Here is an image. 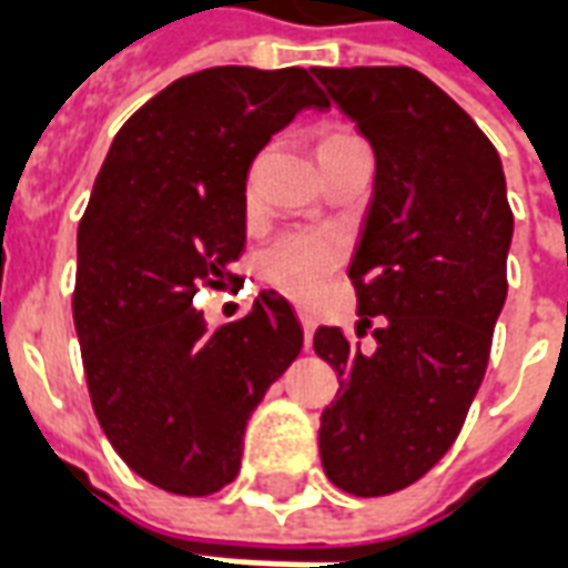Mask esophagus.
I'll return each instance as SVG.
<instances>
[{"label": "esophagus", "instance_id": "esophagus-1", "mask_svg": "<svg viewBox=\"0 0 568 568\" xmlns=\"http://www.w3.org/2000/svg\"><path fill=\"white\" fill-rule=\"evenodd\" d=\"M301 328H304V344H313V332H316V322L310 320V316H301Z\"/></svg>", "mask_w": 568, "mask_h": 568}]
</instances>
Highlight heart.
I'll return each mask as SVG.
<instances>
[{"label": "heart", "instance_id": "heart-1", "mask_svg": "<svg viewBox=\"0 0 568 568\" xmlns=\"http://www.w3.org/2000/svg\"><path fill=\"white\" fill-rule=\"evenodd\" d=\"M349 140H358L353 130L332 128L328 133H322L320 151L344 145ZM246 203L248 206L255 203L252 173L246 175ZM341 264H344V243L328 231H288L258 255L261 276L297 304L316 301Z\"/></svg>", "mask_w": 568, "mask_h": 568}]
</instances>
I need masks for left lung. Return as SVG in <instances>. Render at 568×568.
I'll return each mask as SVG.
<instances>
[{
    "instance_id": "1",
    "label": "left lung",
    "mask_w": 568,
    "mask_h": 568,
    "mask_svg": "<svg viewBox=\"0 0 568 568\" xmlns=\"http://www.w3.org/2000/svg\"><path fill=\"white\" fill-rule=\"evenodd\" d=\"M377 158L374 200L349 264L356 334H313L337 371L322 410V468L353 496L410 487L459 435L508 295L514 215L499 151L410 67L313 69Z\"/></svg>"
}]
</instances>
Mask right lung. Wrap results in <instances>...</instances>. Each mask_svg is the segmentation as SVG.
<instances>
[{
    "mask_svg": "<svg viewBox=\"0 0 568 568\" xmlns=\"http://www.w3.org/2000/svg\"><path fill=\"white\" fill-rule=\"evenodd\" d=\"M307 105L328 100L301 67L173 81L118 130L81 215L72 320L93 414L118 456L175 496L234 480L246 419L304 346L285 297L261 292L210 332L194 295L236 280L248 166Z\"/></svg>",
    "mask_w": 568,
    "mask_h": 568,
    "instance_id": "right-lung-1",
    "label": "right lung"
}]
</instances>
